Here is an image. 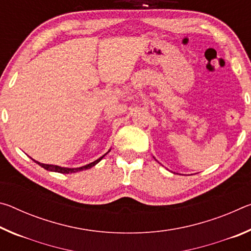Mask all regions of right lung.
I'll use <instances>...</instances> for the list:
<instances>
[{"mask_svg": "<svg viewBox=\"0 0 251 251\" xmlns=\"http://www.w3.org/2000/svg\"><path fill=\"white\" fill-rule=\"evenodd\" d=\"M107 151V152H108ZM106 152V154H107ZM105 154V155H106ZM103 155L101 157H100L99 159H96L95 161H93V163L88 164V165H85V166H82V167H78V168H67V167H61V166H57V165H48V164H42V163H39V161L34 160L35 161L36 164H39L41 167H43L44 169H46V171H50V172H55V173H59V174H72V173H76V172H80V171H85V169H90L92 168L93 166H95V165L97 163H100V161L103 159V157L105 156Z\"/></svg>", "mask_w": 251, "mask_h": 251, "instance_id": "1", "label": "right lung"}]
</instances>
